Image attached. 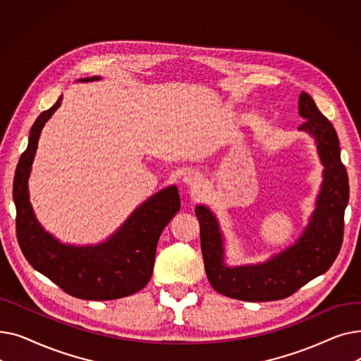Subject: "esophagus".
I'll list each match as a JSON object with an SVG mask.
<instances>
[{
  "label": "esophagus",
  "mask_w": 361,
  "mask_h": 361,
  "mask_svg": "<svg viewBox=\"0 0 361 361\" xmlns=\"http://www.w3.org/2000/svg\"><path fill=\"white\" fill-rule=\"evenodd\" d=\"M183 181H184L187 185L196 187V185L200 184V176H197L196 173H187V174H184Z\"/></svg>",
  "instance_id": "esophagus-1"
}]
</instances>
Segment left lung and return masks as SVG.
Masks as SVG:
<instances>
[{
  "mask_svg": "<svg viewBox=\"0 0 361 361\" xmlns=\"http://www.w3.org/2000/svg\"><path fill=\"white\" fill-rule=\"evenodd\" d=\"M298 112L306 121L298 128L317 143L325 166L324 185L306 233L293 247L256 267L226 268L222 264V238L215 216L204 206L196 207L200 247L206 276L215 291L244 301H272L294 294L335 262L344 238V212L350 197L348 174L341 162L338 135L312 97L301 92Z\"/></svg>",
  "mask_w": 361,
  "mask_h": 361,
  "instance_id": "1",
  "label": "left lung"
}]
</instances>
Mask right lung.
<instances>
[{
  "label": "right lung",
  "mask_w": 361,
  "mask_h": 361,
  "mask_svg": "<svg viewBox=\"0 0 361 361\" xmlns=\"http://www.w3.org/2000/svg\"><path fill=\"white\" fill-rule=\"evenodd\" d=\"M61 101L63 97L36 118L30 128L29 145L16 168L13 199L18 245L36 271L75 298L116 300L135 294L146 287L152 276L159 235L180 209L178 190L173 185L150 197L104 244L70 247L55 241L35 219L27 178L41 130Z\"/></svg>",
  "instance_id": "right-lung-1"
}]
</instances>
